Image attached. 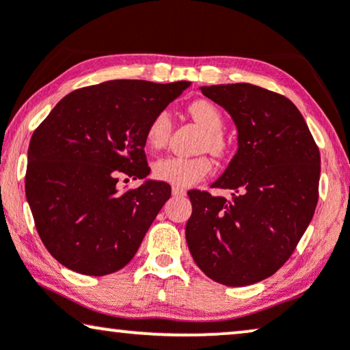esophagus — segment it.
Returning <instances> with one entry per match:
<instances>
[{
    "label": "esophagus",
    "instance_id": "34e87169",
    "mask_svg": "<svg viewBox=\"0 0 350 350\" xmlns=\"http://www.w3.org/2000/svg\"><path fill=\"white\" fill-rule=\"evenodd\" d=\"M172 194L176 196V198H181V196H186V191L183 188H180V186H174V188H172Z\"/></svg>",
    "mask_w": 350,
    "mask_h": 350
}]
</instances>
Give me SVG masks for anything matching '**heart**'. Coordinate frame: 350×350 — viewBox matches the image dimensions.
<instances>
[{"label": "heart", "mask_w": 350, "mask_h": 350, "mask_svg": "<svg viewBox=\"0 0 350 350\" xmlns=\"http://www.w3.org/2000/svg\"><path fill=\"white\" fill-rule=\"evenodd\" d=\"M189 113L207 131V137L202 142L204 150H208L215 156H224V152L228 150V143L221 133L224 121L219 109L212 102L198 100V102L191 103ZM170 129V114L167 109H162L148 124L145 132L146 145L151 150H157V148L164 146L165 142L169 140ZM212 170V159L204 154L194 157L167 156L161 157L152 165V174H154L157 180L165 181V183L174 186H180V188H188V186L199 183L200 180L210 175Z\"/></svg>", "instance_id": "1"}]
</instances>
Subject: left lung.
I'll return each mask as SVG.
<instances>
[{
	"instance_id": "8db88e82",
	"label": "left lung",
	"mask_w": 350,
	"mask_h": 350,
	"mask_svg": "<svg viewBox=\"0 0 350 350\" xmlns=\"http://www.w3.org/2000/svg\"><path fill=\"white\" fill-rule=\"evenodd\" d=\"M231 114L239 150L212 188L191 189L186 242L196 265L228 286L265 280L285 265L314 217L320 152L303 114L284 95L258 85H204Z\"/></svg>"
}]
</instances>
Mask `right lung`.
Here are the masks:
<instances>
[{
    "label": "right lung",
    "mask_w": 350,
    "mask_h": 350,
    "mask_svg": "<svg viewBox=\"0 0 350 350\" xmlns=\"http://www.w3.org/2000/svg\"><path fill=\"white\" fill-rule=\"evenodd\" d=\"M188 81L114 79L66 95L28 146L25 194L36 231L60 265L85 275L122 269L135 255L170 185L146 180L119 193V176L150 175L145 132Z\"/></svg>",
    "instance_id": "1"
}]
</instances>
